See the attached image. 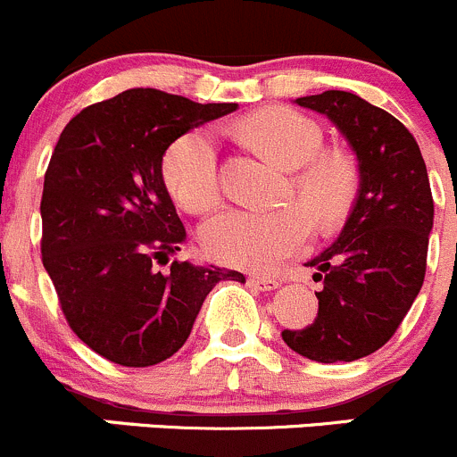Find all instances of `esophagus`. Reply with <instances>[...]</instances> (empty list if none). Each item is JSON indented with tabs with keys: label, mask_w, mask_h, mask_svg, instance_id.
Listing matches in <instances>:
<instances>
[{
	"label": "esophagus",
	"mask_w": 457,
	"mask_h": 457,
	"mask_svg": "<svg viewBox=\"0 0 457 457\" xmlns=\"http://www.w3.org/2000/svg\"><path fill=\"white\" fill-rule=\"evenodd\" d=\"M247 283H250L252 287L261 289V292H271V289L280 287V280L271 278V276H250V278H247Z\"/></svg>",
	"instance_id": "1"
}]
</instances>
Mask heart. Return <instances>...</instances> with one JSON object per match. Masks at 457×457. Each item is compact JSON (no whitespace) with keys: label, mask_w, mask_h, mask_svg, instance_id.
Segmentation results:
<instances>
[{"label":"heart","mask_w":457,"mask_h":457,"mask_svg":"<svg viewBox=\"0 0 457 457\" xmlns=\"http://www.w3.org/2000/svg\"><path fill=\"white\" fill-rule=\"evenodd\" d=\"M241 132L258 150L294 174V192L316 216L329 225L347 212L356 195V172L338 154H320V126L292 108H265L241 123ZM161 177L172 199L201 214L220 199L219 150L210 128H195L170 143L161 163ZM312 234V219L301 205L278 210L229 207L205 223L203 250L214 261L245 270H270L296 254Z\"/></svg>","instance_id":"heart-1"}]
</instances>
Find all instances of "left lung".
Here are the masks:
<instances>
[{
	"label": "left lung",
	"instance_id": "1",
	"mask_svg": "<svg viewBox=\"0 0 457 457\" xmlns=\"http://www.w3.org/2000/svg\"><path fill=\"white\" fill-rule=\"evenodd\" d=\"M327 114L358 156L361 190L338 241L316 267L318 316L285 329L289 349L316 362H352L380 349L411 310L427 271L433 196L411 132L386 110L345 90L296 99Z\"/></svg>",
	"mask_w": 457,
	"mask_h": 457
}]
</instances>
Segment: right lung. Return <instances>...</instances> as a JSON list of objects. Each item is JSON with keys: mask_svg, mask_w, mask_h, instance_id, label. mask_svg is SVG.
Returning a JSON list of instances; mask_svg holds the SVG:
<instances>
[{"mask_svg": "<svg viewBox=\"0 0 457 457\" xmlns=\"http://www.w3.org/2000/svg\"><path fill=\"white\" fill-rule=\"evenodd\" d=\"M237 110L132 87L81 110L50 156L41 195V262L66 322L123 367L183 347L203 301L241 271L170 262L187 234L161 177L170 143Z\"/></svg>", "mask_w": 457, "mask_h": 457, "instance_id": "add662e5", "label": "right lung"}]
</instances>
